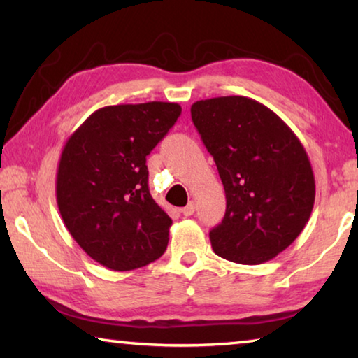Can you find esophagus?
<instances>
[{"label":"esophagus","mask_w":358,"mask_h":358,"mask_svg":"<svg viewBox=\"0 0 358 358\" xmlns=\"http://www.w3.org/2000/svg\"><path fill=\"white\" fill-rule=\"evenodd\" d=\"M194 211H196V203H194V202H189L185 208H181V213H183L185 216L194 215Z\"/></svg>","instance_id":"esophagus-1"}]
</instances>
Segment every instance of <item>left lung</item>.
I'll use <instances>...</instances> for the list:
<instances>
[{"instance_id": "8db88e82", "label": "left lung", "mask_w": 358, "mask_h": 358, "mask_svg": "<svg viewBox=\"0 0 358 358\" xmlns=\"http://www.w3.org/2000/svg\"><path fill=\"white\" fill-rule=\"evenodd\" d=\"M191 118L226 191V215L210 232L213 251L243 265L276 257L305 229L316 197L299 137L268 107L245 96L194 102Z\"/></svg>"}]
</instances>
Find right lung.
Returning <instances> with one entry per match:
<instances>
[{
  "label": "right lung",
  "mask_w": 358,
  "mask_h": 358,
  "mask_svg": "<svg viewBox=\"0 0 358 358\" xmlns=\"http://www.w3.org/2000/svg\"><path fill=\"white\" fill-rule=\"evenodd\" d=\"M180 113L175 102L107 106L64 143L59 215L78 246L107 268H141L166 251L172 220L150 194L147 156Z\"/></svg>",
  "instance_id": "obj_1"
}]
</instances>
